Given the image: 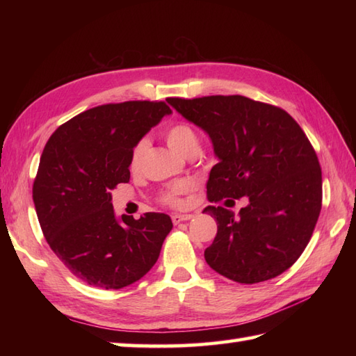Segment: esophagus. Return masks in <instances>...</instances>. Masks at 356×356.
<instances>
[{"mask_svg": "<svg viewBox=\"0 0 356 356\" xmlns=\"http://www.w3.org/2000/svg\"><path fill=\"white\" fill-rule=\"evenodd\" d=\"M190 218H193V214H172L171 216V220L174 225L186 222V220H190Z\"/></svg>", "mask_w": 356, "mask_h": 356, "instance_id": "1", "label": "esophagus"}]
</instances>
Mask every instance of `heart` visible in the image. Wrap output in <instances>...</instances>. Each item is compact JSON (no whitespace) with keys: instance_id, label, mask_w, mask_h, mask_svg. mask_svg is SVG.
<instances>
[{"instance_id":"heart-1","label":"heart","mask_w":356,"mask_h":356,"mask_svg":"<svg viewBox=\"0 0 356 356\" xmlns=\"http://www.w3.org/2000/svg\"><path fill=\"white\" fill-rule=\"evenodd\" d=\"M163 138L174 153H177L184 157L199 154L200 151L199 134L190 124L186 122L171 124L168 128H165ZM145 149H147L145 140H139L133 147L130 153V162H128L130 170L133 172H138L140 170ZM191 190H193V185L190 182H186V180H180V182H176L170 185L168 188H165V190L159 194L157 199L162 205L171 207V208H180L184 205V195L190 193Z\"/></svg>"}]
</instances>
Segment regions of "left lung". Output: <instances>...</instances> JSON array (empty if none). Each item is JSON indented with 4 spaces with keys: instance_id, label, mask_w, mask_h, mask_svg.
I'll return each mask as SVG.
<instances>
[{
    "instance_id": "obj_1",
    "label": "left lung",
    "mask_w": 356,
    "mask_h": 356,
    "mask_svg": "<svg viewBox=\"0 0 356 356\" xmlns=\"http://www.w3.org/2000/svg\"><path fill=\"white\" fill-rule=\"evenodd\" d=\"M166 101L213 140L218 163L208 200L229 207L249 199L240 218L220 205L203 209L217 222L207 263L243 284L283 274L303 254L321 211V168L305 131L283 108L240 95Z\"/></svg>"
}]
</instances>
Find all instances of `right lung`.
Instances as JSON below:
<instances>
[{
    "label": "right lung",
    "instance_id": "add662e5",
    "mask_svg": "<svg viewBox=\"0 0 356 356\" xmlns=\"http://www.w3.org/2000/svg\"><path fill=\"white\" fill-rule=\"evenodd\" d=\"M171 110L163 101L104 104L79 113L50 136L33 180V203L45 240L82 282L120 289L154 266L170 216H122L111 194L130 180V153Z\"/></svg>",
    "mask_w": 356,
    "mask_h": 356
}]
</instances>
